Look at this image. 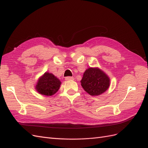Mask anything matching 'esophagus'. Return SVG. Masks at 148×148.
Returning <instances> with one entry per match:
<instances>
[{
  "label": "esophagus",
  "mask_w": 148,
  "mask_h": 148,
  "mask_svg": "<svg viewBox=\"0 0 148 148\" xmlns=\"http://www.w3.org/2000/svg\"><path fill=\"white\" fill-rule=\"evenodd\" d=\"M65 79V80H66V81H69V80H74V78L71 77H67Z\"/></svg>",
  "instance_id": "34e87169"
}]
</instances>
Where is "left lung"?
<instances>
[{"mask_svg": "<svg viewBox=\"0 0 148 148\" xmlns=\"http://www.w3.org/2000/svg\"><path fill=\"white\" fill-rule=\"evenodd\" d=\"M81 85L89 95L99 96L109 88L110 78L98 67H89L83 73Z\"/></svg>", "mask_w": 148, "mask_h": 148, "instance_id": "obj_1", "label": "left lung"}]
</instances>
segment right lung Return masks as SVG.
<instances>
[{"label":"right lung","instance_id":"obj_1","mask_svg":"<svg viewBox=\"0 0 148 148\" xmlns=\"http://www.w3.org/2000/svg\"><path fill=\"white\" fill-rule=\"evenodd\" d=\"M61 82L51 73L45 72L40 77L35 86L36 90L40 95L51 96L59 90Z\"/></svg>","mask_w":148,"mask_h":148}]
</instances>
